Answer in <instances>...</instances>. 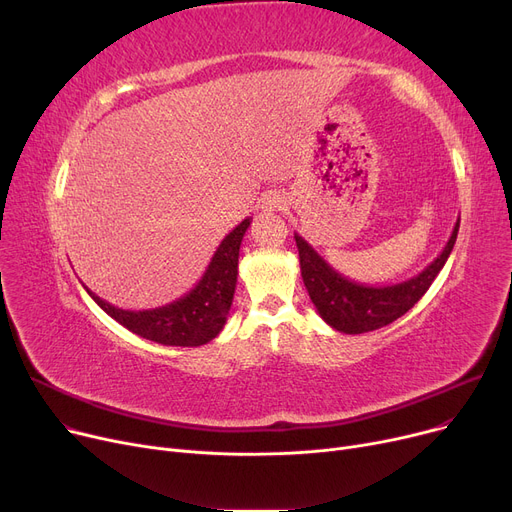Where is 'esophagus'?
Listing matches in <instances>:
<instances>
[{"instance_id":"1","label":"esophagus","mask_w":512,"mask_h":512,"mask_svg":"<svg viewBox=\"0 0 512 512\" xmlns=\"http://www.w3.org/2000/svg\"><path fill=\"white\" fill-rule=\"evenodd\" d=\"M282 207H284V197L278 195V193H270V195H265L261 199V209L263 211H278Z\"/></svg>"}]
</instances>
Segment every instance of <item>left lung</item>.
Wrapping results in <instances>:
<instances>
[{
	"mask_svg": "<svg viewBox=\"0 0 512 512\" xmlns=\"http://www.w3.org/2000/svg\"><path fill=\"white\" fill-rule=\"evenodd\" d=\"M459 224L461 218L456 220L442 253L421 274L390 286H367L344 278L303 236L294 234L301 259V276L311 303L328 326L344 334L373 332L392 324L394 319L405 315L432 286L452 253Z\"/></svg>",
	"mask_w": 512,
	"mask_h": 512,
	"instance_id": "8db88e82",
	"label": "left lung"
}]
</instances>
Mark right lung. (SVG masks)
Instances as JSON below:
<instances>
[{"label": "right lung", "mask_w": 512, "mask_h": 512, "mask_svg": "<svg viewBox=\"0 0 512 512\" xmlns=\"http://www.w3.org/2000/svg\"><path fill=\"white\" fill-rule=\"evenodd\" d=\"M251 218L242 220L213 253L203 278L178 301L145 311L118 309L99 299L87 286L89 297L132 334L166 346H201L226 326L238 276V251Z\"/></svg>", "instance_id": "obj_1"}]
</instances>
